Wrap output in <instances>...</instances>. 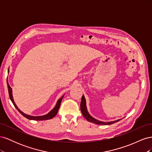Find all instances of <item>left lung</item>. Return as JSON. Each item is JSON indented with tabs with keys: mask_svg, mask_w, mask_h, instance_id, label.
Returning a JSON list of instances; mask_svg holds the SVG:
<instances>
[{
	"mask_svg": "<svg viewBox=\"0 0 152 152\" xmlns=\"http://www.w3.org/2000/svg\"><path fill=\"white\" fill-rule=\"evenodd\" d=\"M80 110L81 112L83 115V116L87 119V121L91 122H93L96 124H98V125H111V124H113L114 123H115L119 121H121V119H118L117 121H112V122H102V121H99L98 120H96L95 118L92 117L89 113L87 112V108H86V99L84 98V96L83 95L82 97V100H81V103H80Z\"/></svg>",
	"mask_w": 152,
	"mask_h": 152,
	"instance_id": "obj_1",
	"label": "left lung"
}]
</instances>
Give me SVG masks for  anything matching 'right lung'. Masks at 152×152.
I'll return each mask as SVG.
<instances>
[{
	"label": "right lung",
	"mask_w": 152,
	"mask_h": 152,
	"mask_svg": "<svg viewBox=\"0 0 152 152\" xmlns=\"http://www.w3.org/2000/svg\"><path fill=\"white\" fill-rule=\"evenodd\" d=\"M7 87H8V91H9V95H10V99L11 100L12 103H13L14 106H15V108L18 110V112H19L22 115H23L25 117H26V118L29 119V120H34V121H44V120H49V119H51L53 118L54 117H55L56 115V114L58 112V110L60 107V104H61V100L63 98V96L62 97L58 99V102L55 106V107L50 111L49 113H48L47 115H45L43 116H37V117H35V116H31V115H26L25 113H24L23 112H22L21 110L17 107V106L16 105L15 102H14V99L12 98V89L11 87H10V84H8V82H7Z\"/></svg>",
	"instance_id": "obj_1"
}]
</instances>
